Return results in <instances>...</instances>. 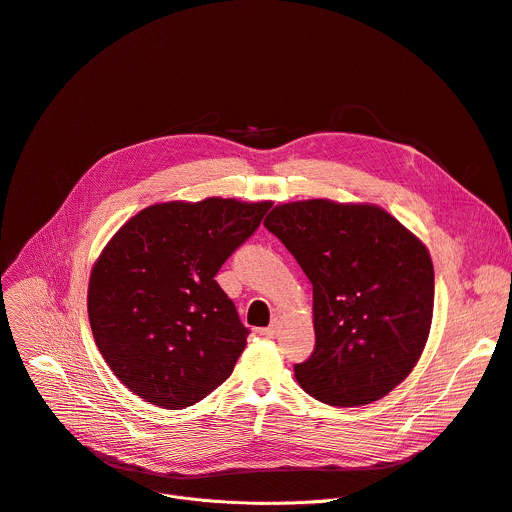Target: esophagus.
<instances>
[{
	"instance_id": "obj_1",
	"label": "esophagus",
	"mask_w": 512,
	"mask_h": 512,
	"mask_svg": "<svg viewBox=\"0 0 512 512\" xmlns=\"http://www.w3.org/2000/svg\"><path fill=\"white\" fill-rule=\"evenodd\" d=\"M280 331H282V322H280V318H275V320H271L269 327H265V329L261 331V335L267 337V339H273V337L280 335Z\"/></svg>"
}]
</instances>
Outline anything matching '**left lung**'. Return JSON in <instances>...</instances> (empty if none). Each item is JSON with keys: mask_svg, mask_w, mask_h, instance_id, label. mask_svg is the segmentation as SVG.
<instances>
[{"mask_svg": "<svg viewBox=\"0 0 512 512\" xmlns=\"http://www.w3.org/2000/svg\"><path fill=\"white\" fill-rule=\"evenodd\" d=\"M263 224L312 284L316 347L294 365L304 392L353 408L402 384L433 322L435 273L425 243L376 204L288 202Z\"/></svg>", "mask_w": 512, "mask_h": 512, "instance_id": "1", "label": "left lung"}]
</instances>
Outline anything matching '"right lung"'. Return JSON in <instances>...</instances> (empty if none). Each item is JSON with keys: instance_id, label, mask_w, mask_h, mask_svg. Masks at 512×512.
Instances as JSON below:
<instances>
[{"instance_id": "right-lung-1", "label": "right lung", "mask_w": 512, "mask_h": 512, "mask_svg": "<svg viewBox=\"0 0 512 512\" xmlns=\"http://www.w3.org/2000/svg\"><path fill=\"white\" fill-rule=\"evenodd\" d=\"M271 202H159L124 222L91 267L87 314L114 376L149 404L181 410L206 398L247 347L222 263Z\"/></svg>"}]
</instances>
